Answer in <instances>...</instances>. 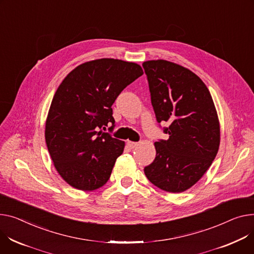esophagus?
Wrapping results in <instances>:
<instances>
[{
    "mask_svg": "<svg viewBox=\"0 0 254 254\" xmlns=\"http://www.w3.org/2000/svg\"><path fill=\"white\" fill-rule=\"evenodd\" d=\"M138 145H139V144L136 143V142H131V141H127V146L129 149L136 148Z\"/></svg>",
    "mask_w": 254,
    "mask_h": 254,
    "instance_id": "1",
    "label": "esophagus"
}]
</instances>
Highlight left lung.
I'll list each match as a JSON object with an SVG mask.
<instances>
[{"label":"left lung","instance_id":"1","mask_svg":"<svg viewBox=\"0 0 254 254\" xmlns=\"http://www.w3.org/2000/svg\"><path fill=\"white\" fill-rule=\"evenodd\" d=\"M158 123L166 122L167 140L155 142L156 157L144 168L159 189L181 193L194 186L214 160L221 128L212 97L201 78L166 60L143 63Z\"/></svg>","mask_w":254,"mask_h":254}]
</instances>
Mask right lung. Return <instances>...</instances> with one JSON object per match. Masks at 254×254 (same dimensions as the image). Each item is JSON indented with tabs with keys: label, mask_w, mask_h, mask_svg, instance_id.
Returning <instances> with one entry per match:
<instances>
[{
	"label": "right lung",
	"mask_w": 254,
	"mask_h": 254,
	"mask_svg": "<svg viewBox=\"0 0 254 254\" xmlns=\"http://www.w3.org/2000/svg\"><path fill=\"white\" fill-rule=\"evenodd\" d=\"M143 73L137 63L102 58L78 65L60 83L48 112L45 138L56 171L71 187L94 191L109 180L125 142L101 128L110 124L113 128L112 104Z\"/></svg>",
	"instance_id": "right-lung-1"
}]
</instances>
